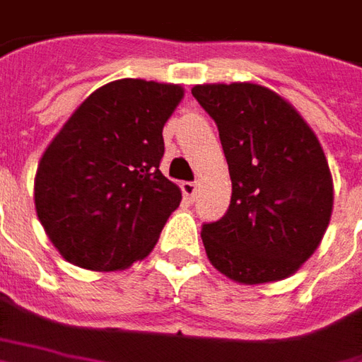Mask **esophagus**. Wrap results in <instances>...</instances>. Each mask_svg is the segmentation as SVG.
Segmentation results:
<instances>
[{"instance_id":"obj_1","label":"esophagus","mask_w":362,"mask_h":362,"mask_svg":"<svg viewBox=\"0 0 362 362\" xmlns=\"http://www.w3.org/2000/svg\"><path fill=\"white\" fill-rule=\"evenodd\" d=\"M181 193H183V197L187 201H193L195 195H197V183H193V181H183L181 183Z\"/></svg>"}]
</instances>
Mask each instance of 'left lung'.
<instances>
[{
  "label": "left lung",
  "mask_w": 362,
  "mask_h": 362,
  "mask_svg": "<svg viewBox=\"0 0 362 362\" xmlns=\"http://www.w3.org/2000/svg\"><path fill=\"white\" fill-rule=\"evenodd\" d=\"M191 93L217 123L233 183L227 213L201 231L211 265L243 285L291 277L317 251L333 213L321 143L263 85H195Z\"/></svg>",
  "instance_id": "8db88e82"
}]
</instances>
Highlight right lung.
Listing matches in <instances>:
<instances>
[{
  "mask_svg": "<svg viewBox=\"0 0 362 362\" xmlns=\"http://www.w3.org/2000/svg\"><path fill=\"white\" fill-rule=\"evenodd\" d=\"M183 87L117 79L95 89L41 155L35 211L65 261L119 271L151 253L181 189L159 171Z\"/></svg>",
  "mask_w": 362,
  "mask_h": 362,
  "instance_id": "1",
  "label": "right lung"
}]
</instances>
